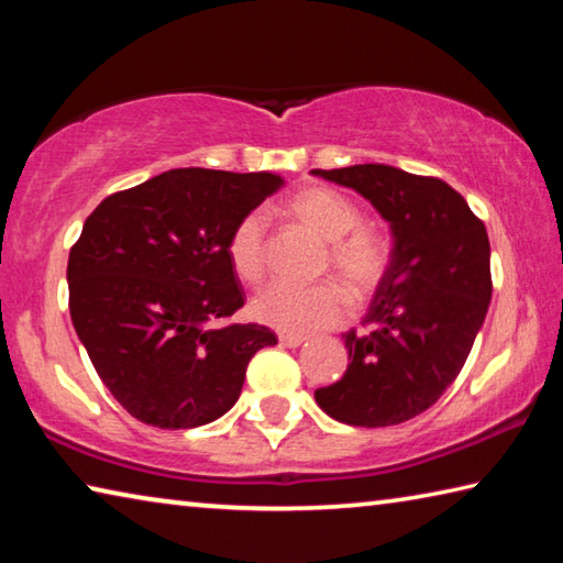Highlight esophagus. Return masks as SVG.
Wrapping results in <instances>:
<instances>
[{"instance_id": "1", "label": "esophagus", "mask_w": 563, "mask_h": 563, "mask_svg": "<svg viewBox=\"0 0 563 563\" xmlns=\"http://www.w3.org/2000/svg\"><path fill=\"white\" fill-rule=\"evenodd\" d=\"M278 340H280V345H285V347H300L305 342L302 335H290V332H280Z\"/></svg>"}]
</instances>
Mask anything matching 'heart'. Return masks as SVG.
I'll return each mask as SVG.
<instances>
[{"instance_id": "1", "label": "heart", "mask_w": 563, "mask_h": 563, "mask_svg": "<svg viewBox=\"0 0 563 563\" xmlns=\"http://www.w3.org/2000/svg\"><path fill=\"white\" fill-rule=\"evenodd\" d=\"M290 213L302 225L328 241V265H332L355 295H367L385 273V247L375 235L360 231V213L347 198L330 188H308L290 201ZM228 261L243 283H258L268 261V218L247 211L238 218L228 235ZM347 295L335 283L295 285L271 283L251 302L253 318L263 325L290 335L335 328L347 316Z\"/></svg>"}]
</instances>
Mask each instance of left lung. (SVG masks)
Segmentation results:
<instances>
[{"mask_svg": "<svg viewBox=\"0 0 563 563\" xmlns=\"http://www.w3.org/2000/svg\"><path fill=\"white\" fill-rule=\"evenodd\" d=\"M312 176L355 190L393 233L362 330L342 335L345 375L316 389V402L352 427L407 422L454 383L487 318V228L440 178L385 164L316 168Z\"/></svg>", "mask_w": 563, "mask_h": 563, "instance_id": "obj_1", "label": "left lung"}]
</instances>
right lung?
<instances>
[{"instance_id": "add662e5", "label": "right lung", "mask_w": 563, "mask_h": 563, "mask_svg": "<svg viewBox=\"0 0 563 563\" xmlns=\"http://www.w3.org/2000/svg\"><path fill=\"white\" fill-rule=\"evenodd\" d=\"M278 174L174 168L97 206L69 253L76 335L139 422L190 430L241 397L263 325H216L243 308L228 261L238 218L283 188Z\"/></svg>"}]
</instances>
